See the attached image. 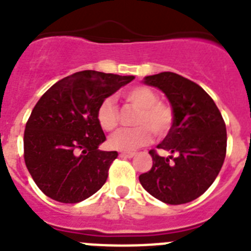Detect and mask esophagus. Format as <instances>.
I'll use <instances>...</instances> for the list:
<instances>
[{
  "label": "esophagus",
  "instance_id": "obj_1",
  "mask_svg": "<svg viewBox=\"0 0 251 251\" xmlns=\"http://www.w3.org/2000/svg\"><path fill=\"white\" fill-rule=\"evenodd\" d=\"M135 155L134 151H124V153H120V157L121 158H132Z\"/></svg>",
  "mask_w": 251,
  "mask_h": 251
}]
</instances>
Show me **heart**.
<instances>
[{
  "instance_id": "1",
  "label": "heart",
  "mask_w": 251,
  "mask_h": 251,
  "mask_svg": "<svg viewBox=\"0 0 251 251\" xmlns=\"http://www.w3.org/2000/svg\"><path fill=\"white\" fill-rule=\"evenodd\" d=\"M124 98L130 106L139 109L134 129H124L108 139L115 151H131L151 142V131L157 136L166 135L174 122L172 109L159 102V96L148 86H134L126 90ZM97 121L104 131H113L119 126L120 115L112 98H104L97 108Z\"/></svg>"
}]
</instances>
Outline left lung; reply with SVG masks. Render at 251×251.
I'll return each instance as SVG.
<instances>
[{
    "label": "left lung",
    "instance_id": "left-lung-1",
    "mask_svg": "<svg viewBox=\"0 0 251 251\" xmlns=\"http://www.w3.org/2000/svg\"><path fill=\"white\" fill-rule=\"evenodd\" d=\"M143 83L166 94L174 113L167 136L154 149L151 171L139 176L145 190L167 204H185L208 190L226 157V125L220 109L205 90L178 74L159 73Z\"/></svg>",
    "mask_w": 251,
    "mask_h": 251
}]
</instances>
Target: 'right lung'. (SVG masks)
<instances>
[{"instance_id": "right-lung-1", "label": "right lung", "mask_w": 251, "mask_h": 251, "mask_svg": "<svg viewBox=\"0 0 251 251\" xmlns=\"http://www.w3.org/2000/svg\"><path fill=\"white\" fill-rule=\"evenodd\" d=\"M135 76L84 70L61 79L41 97L24 132L29 174L48 198L79 203L104 185L117 151H100L106 135L97 108Z\"/></svg>"}]
</instances>
